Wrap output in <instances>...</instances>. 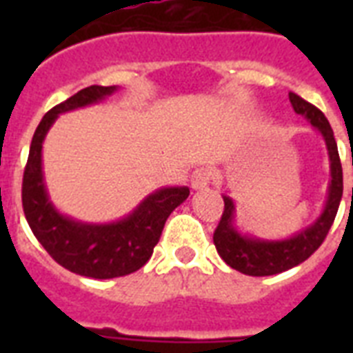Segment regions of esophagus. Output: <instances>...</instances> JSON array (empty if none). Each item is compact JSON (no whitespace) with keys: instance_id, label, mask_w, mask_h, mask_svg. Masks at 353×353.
Wrapping results in <instances>:
<instances>
[{"instance_id":"esophagus-1","label":"esophagus","mask_w":353,"mask_h":353,"mask_svg":"<svg viewBox=\"0 0 353 353\" xmlns=\"http://www.w3.org/2000/svg\"><path fill=\"white\" fill-rule=\"evenodd\" d=\"M190 185L194 190H203L210 185V170L209 168H198L194 170L192 177H190Z\"/></svg>"}]
</instances>
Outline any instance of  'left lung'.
Returning <instances> with one entry per match:
<instances>
[{"instance_id":"left-lung-1","label":"left lung","mask_w":353,"mask_h":353,"mask_svg":"<svg viewBox=\"0 0 353 353\" xmlns=\"http://www.w3.org/2000/svg\"><path fill=\"white\" fill-rule=\"evenodd\" d=\"M290 102L295 113L302 115L323 135L326 150H328L330 177H332L328 185V198H326L323 212L312 225L304 227L285 240H265V238L243 234L238 231L234 223V201L229 196H223L225 209L214 231V245L227 265L249 276L279 274L312 256L328 234L337 209H339L341 198H343V166H341L334 130L330 126L328 119L324 117V113L319 108L295 93H290Z\"/></svg>"}]
</instances>
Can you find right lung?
Here are the masks:
<instances>
[{
  "mask_svg": "<svg viewBox=\"0 0 353 353\" xmlns=\"http://www.w3.org/2000/svg\"><path fill=\"white\" fill-rule=\"evenodd\" d=\"M117 85H90L43 115L30 143L23 172L21 203L36 240L71 273L90 279H117L148 262L166 218L188 198V187H163L148 194L128 216L112 223H85L58 212L47 192L41 148L60 113L91 106L113 95Z\"/></svg>",
  "mask_w": 353,
  "mask_h": 353,
  "instance_id": "obj_1",
  "label": "right lung"
}]
</instances>
